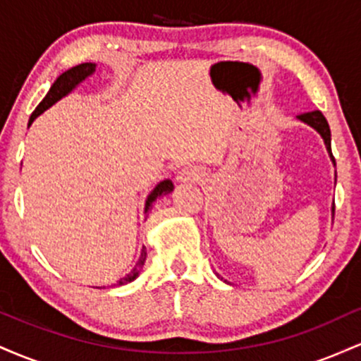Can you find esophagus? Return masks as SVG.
Listing matches in <instances>:
<instances>
[{"mask_svg":"<svg viewBox=\"0 0 361 361\" xmlns=\"http://www.w3.org/2000/svg\"><path fill=\"white\" fill-rule=\"evenodd\" d=\"M202 169L197 166H185L181 168V171H178L176 175V181L178 183H195L202 178Z\"/></svg>","mask_w":361,"mask_h":361,"instance_id":"esophagus-1","label":"esophagus"}]
</instances>
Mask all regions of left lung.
<instances>
[{"label":"left lung","mask_w":361,"mask_h":361,"mask_svg":"<svg viewBox=\"0 0 361 361\" xmlns=\"http://www.w3.org/2000/svg\"><path fill=\"white\" fill-rule=\"evenodd\" d=\"M299 120H302L304 123H307L312 128H316V130L321 134V137L324 139V144H326V149L327 152H329L331 159H333L334 166H336V161H334V156H333V151H331V130H329V123H327V120L324 115L321 114L319 110H314V111H307V114H300ZM333 215H334V205H333Z\"/></svg>","instance_id":"8db88e82"}]
</instances>
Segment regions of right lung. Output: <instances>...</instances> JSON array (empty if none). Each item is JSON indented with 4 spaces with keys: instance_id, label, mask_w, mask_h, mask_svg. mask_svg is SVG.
Listing matches in <instances>:
<instances>
[{
    "instance_id": "obj_1",
    "label": "right lung",
    "mask_w": 361,
    "mask_h": 361,
    "mask_svg": "<svg viewBox=\"0 0 361 361\" xmlns=\"http://www.w3.org/2000/svg\"><path fill=\"white\" fill-rule=\"evenodd\" d=\"M94 69H97V64H93V62H82V64L74 66V68L68 69L66 73H62L61 76L57 78L56 81H54V85L51 86V90H49V93L45 94L44 100L39 103V106H37V109L34 110V114L30 115V120H28V127H30L32 122H34V120L39 117L40 114H44V111L47 110L49 106H52L54 103L59 102L62 97H66L68 93H71V91L76 88V86L80 85L81 81H85L86 78L91 76V74L94 73ZM169 192H173V181L171 180H164V181H161V183H157L156 188L152 190L151 193H149V197L146 200V209H144V212H147V210L151 209L152 202H154L157 197H161V195H166ZM146 256H147V251H146V247L142 246V250H140L139 261L135 263L134 270H132L130 273H127L123 279H120L117 281V285L130 283L132 280L137 279L140 270H142V267H144Z\"/></svg>"
}]
</instances>
